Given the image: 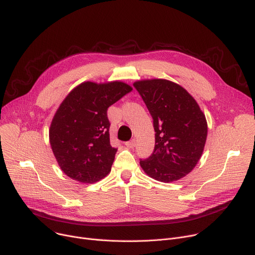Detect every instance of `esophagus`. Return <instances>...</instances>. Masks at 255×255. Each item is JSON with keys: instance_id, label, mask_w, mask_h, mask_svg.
<instances>
[{"instance_id": "esophagus-1", "label": "esophagus", "mask_w": 255, "mask_h": 255, "mask_svg": "<svg viewBox=\"0 0 255 255\" xmlns=\"http://www.w3.org/2000/svg\"><path fill=\"white\" fill-rule=\"evenodd\" d=\"M125 144H126V146H128V148H134L135 144H136V140L133 138V139L125 142Z\"/></svg>"}]
</instances>
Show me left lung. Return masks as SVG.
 Listing matches in <instances>:
<instances>
[{"instance_id":"obj_1","label":"left lung","mask_w":255,"mask_h":255,"mask_svg":"<svg viewBox=\"0 0 255 255\" xmlns=\"http://www.w3.org/2000/svg\"><path fill=\"white\" fill-rule=\"evenodd\" d=\"M153 118L155 148L140 160L146 175L160 182L182 179L195 167L208 134L206 117L190 94L166 79L133 84Z\"/></svg>"}]
</instances>
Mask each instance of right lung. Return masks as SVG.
<instances>
[{
    "label": "right lung",
    "instance_id": "add662e5",
    "mask_svg": "<svg viewBox=\"0 0 255 255\" xmlns=\"http://www.w3.org/2000/svg\"><path fill=\"white\" fill-rule=\"evenodd\" d=\"M132 91L127 84L83 83L57 111L49 141L61 169L69 178L94 183L111 171L117 148L110 140L107 109Z\"/></svg>",
    "mask_w": 255,
    "mask_h": 255
}]
</instances>
